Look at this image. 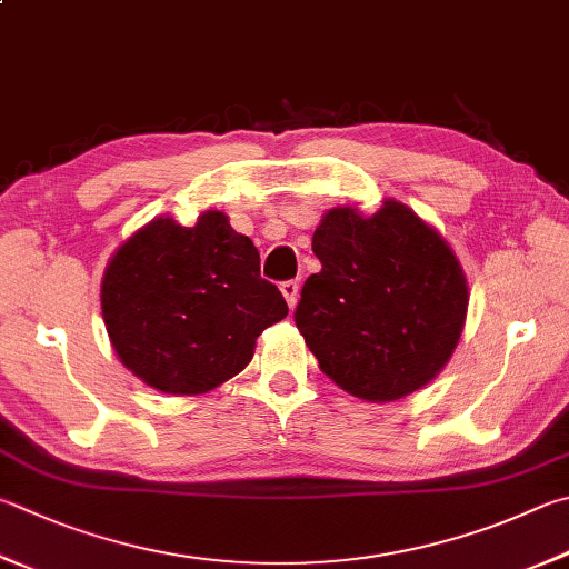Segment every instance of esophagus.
I'll list each match as a JSON object with an SVG mask.
<instances>
[{
	"mask_svg": "<svg viewBox=\"0 0 569 569\" xmlns=\"http://www.w3.org/2000/svg\"><path fill=\"white\" fill-rule=\"evenodd\" d=\"M298 291H301V286H298L296 281H283V283H281V293H283V298H286L288 308H296Z\"/></svg>",
	"mask_w": 569,
	"mask_h": 569,
	"instance_id": "esophagus-1",
	"label": "esophagus"
}]
</instances>
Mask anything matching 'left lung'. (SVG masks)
Returning <instances> with one entry per match:
<instances>
[{
    "label": "left lung",
    "mask_w": 569,
    "mask_h": 569,
    "mask_svg": "<svg viewBox=\"0 0 569 569\" xmlns=\"http://www.w3.org/2000/svg\"><path fill=\"white\" fill-rule=\"evenodd\" d=\"M320 271L293 320L320 370L363 400H398L436 378L456 350L468 286L448 243L408 206L373 216L333 209L313 233Z\"/></svg>",
    "instance_id": "8db88e82"
}]
</instances>
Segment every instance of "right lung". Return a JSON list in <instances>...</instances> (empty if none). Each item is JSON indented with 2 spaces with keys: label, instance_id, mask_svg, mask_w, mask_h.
I'll return each instance as SVG.
<instances>
[{
  "label": "right lung",
  "instance_id": "add662e5",
  "mask_svg": "<svg viewBox=\"0 0 569 569\" xmlns=\"http://www.w3.org/2000/svg\"><path fill=\"white\" fill-rule=\"evenodd\" d=\"M111 346L143 383L206 392L249 366L256 338L286 318L261 256L221 211L196 226L157 219L121 246L101 283Z\"/></svg>",
  "mask_w": 569,
  "mask_h": 569
}]
</instances>
